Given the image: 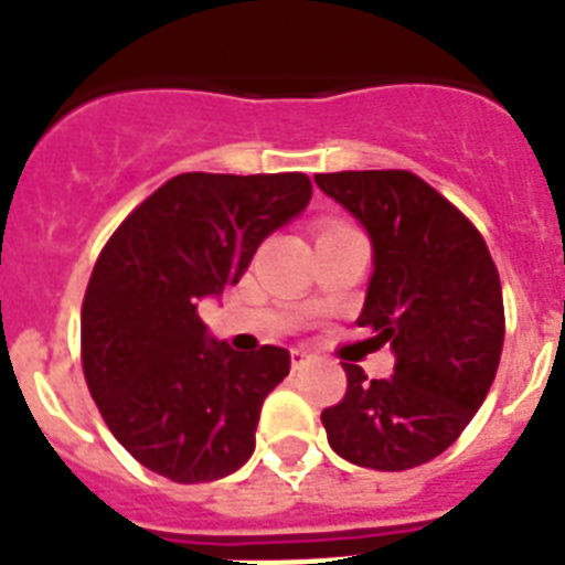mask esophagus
<instances>
[{
	"instance_id": "34e87169",
	"label": "esophagus",
	"mask_w": 565,
	"mask_h": 565,
	"mask_svg": "<svg viewBox=\"0 0 565 565\" xmlns=\"http://www.w3.org/2000/svg\"><path fill=\"white\" fill-rule=\"evenodd\" d=\"M292 366H305V363H310L317 354L310 352V349H292Z\"/></svg>"
}]
</instances>
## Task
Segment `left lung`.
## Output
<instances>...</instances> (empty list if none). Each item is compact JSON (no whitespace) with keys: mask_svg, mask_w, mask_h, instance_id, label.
Returning a JSON list of instances; mask_svg holds the SVG:
<instances>
[{"mask_svg":"<svg viewBox=\"0 0 565 565\" xmlns=\"http://www.w3.org/2000/svg\"><path fill=\"white\" fill-rule=\"evenodd\" d=\"M317 184L370 231L358 326L395 352L381 381L343 363L349 390L322 425L349 463L404 472L443 455L490 393L504 345L499 269L481 231L413 172H319Z\"/></svg>","mask_w":565,"mask_h":565,"instance_id":"8db88e82","label":"left lung"}]
</instances>
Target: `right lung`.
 <instances>
[{
	"label": "right lung",
	"instance_id": "obj_1",
	"mask_svg": "<svg viewBox=\"0 0 565 565\" xmlns=\"http://www.w3.org/2000/svg\"><path fill=\"white\" fill-rule=\"evenodd\" d=\"M310 193L305 172H184L137 204L102 248L82 305L84 381L110 434L146 469L207 483L255 451L260 407L290 372V352L216 343L199 301L237 284Z\"/></svg>",
	"mask_w": 565,
	"mask_h": 565
}]
</instances>
